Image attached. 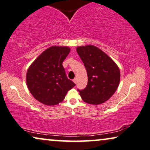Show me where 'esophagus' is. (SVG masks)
<instances>
[{
	"label": "esophagus",
	"instance_id": "esophagus-1",
	"mask_svg": "<svg viewBox=\"0 0 150 150\" xmlns=\"http://www.w3.org/2000/svg\"><path fill=\"white\" fill-rule=\"evenodd\" d=\"M73 81V82H74V83H77V78H74Z\"/></svg>",
	"mask_w": 150,
	"mask_h": 150
}]
</instances>
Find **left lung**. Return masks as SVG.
<instances>
[{
    "label": "left lung",
    "mask_w": 150,
    "mask_h": 150,
    "mask_svg": "<svg viewBox=\"0 0 150 150\" xmlns=\"http://www.w3.org/2000/svg\"><path fill=\"white\" fill-rule=\"evenodd\" d=\"M77 52L88 75L86 87L83 90L77 89L81 99L93 105L108 100L119 86V67L108 55L95 46L78 47Z\"/></svg>",
    "instance_id": "obj_1"
}]
</instances>
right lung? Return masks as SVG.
Instances as JSON below:
<instances>
[{
  "mask_svg": "<svg viewBox=\"0 0 150 150\" xmlns=\"http://www.w3.org/2000/svg\"><path fill=\"white\" fill-rule=\"evenodd\" d=\"M70 51L67 47H49L28 69V88L33 97L43 104H58L65 98L67 92L75 86L68 79L62 66Z\"/></svg>",
  "mask_w": 150,
  "mask_h": 150,
  "instance_id": "right-lung-1",
  "label": "right lung"
}]
</instances>
